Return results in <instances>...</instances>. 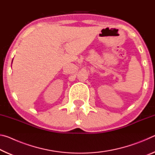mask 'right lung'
Segmentation results:
<instances>
[{
	"label": "right lung",
	"mask_w": 155,
	"mask_h": 155,
	"mask_svg": "<svg viewBox=\"0 0 155 155\" xmlns=\"http://www.w3.org/2000/svg\"><path fill=\"white\" fill-rule=\"evenodd\" d=\"M12 62H13V60H12Z\"/></svg>",
	"instance_id": "add662e5"
}]
</instances>
